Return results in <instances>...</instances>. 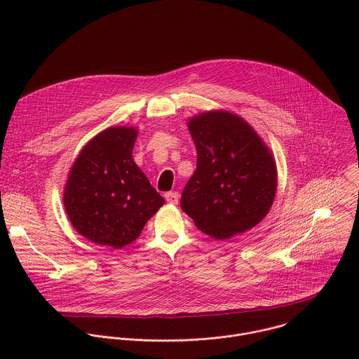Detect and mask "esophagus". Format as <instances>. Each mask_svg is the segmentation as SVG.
I'll return each mask as SVG.
<instances>
[{
	"label": "esophagus",
	"mask_w": 359,
	"mask_h": 359,
	"mask_svg": "<svg viewBox=\"0 0 359 359\" xmlns=\"http://www.w3.org/2000/svg\"><path fill=\"white\" fill-rule=\"evenodd\" d=\"M179 197H180V196H179L177 191H169V193L165 194L166 201L170 203V204H177V203H179Z\"/></svg>",
	"instance_id": "obj_1"
}]
</instances>
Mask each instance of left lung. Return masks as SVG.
<instances>
[{
    "label": "left lung",
    "mask_w": 359,
    "mask_h": 359,
    "mask_svg": "<svg viewBox=\"0 0 359 359\" xmlns=\"http://www.w3.org/2000/svg\"><path fill=\"white\" fill-rule=\"evenodd\" d=\"M187 128L197 149V169L183 189L182 210L216 240L257 226L277 193L271 149L245 119L226 109L193 115Z\"/></svg>",
    "instance_id": "left-lung-1"
}]
</instances>
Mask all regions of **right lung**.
Instances as JSON below:
<instances>
[{"label": "right lung", "mask_w": 359, "mask_h": 359, "mask_svg": "<svg viewBox=\"0 0 359 359\" xmlns=\"http://www.w3.org/2000/svg\"><path fill=\"white\" fill-rule=\"evenodd\" d=\"M136 126H111L78 153L64 186L72 227L89 241L122 248L135 241L165 198L135 163Z\"/></svg>", "instance_id": "obj_1"}]
</instances>
